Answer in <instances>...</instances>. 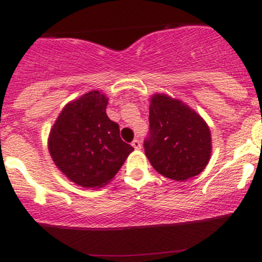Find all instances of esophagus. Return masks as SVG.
I'll list each match as a JSON object with an SVG mask.
<instances>
[{
    "mask_svg": "<svg viewBox=\"0 0 262 262\" xmlns=\"http://www.w3.org/2000/svg\"><path fill=\"white\" fill-rule=\"evenodd\" d=\"M132 146H133V148H134L135 150H140V149H141V144H140V141L138 140V139L133 140V143H132Z\"/></svg>",
    "mask_w": 262,
    "mask_h": 262,
    "instance_id": "1",
    "label": "esophagus"
}]
</instances>
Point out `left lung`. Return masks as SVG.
Wrapping results in <instances>:
<instances>
[{
	"mask_svg": "<svg viewBox=\"0 0 262 262\" xmlns=\"http://www.w3.org/2000/svg\"><path fill=\"white\" fill-rule=\"evenodd\" d=\"M150 132L145 155L159 173L185 181L206 169L212 152L208 124L196 111L165 93H155L149 106Z\"/></svg>",
	"mask_w": 262,
	"mask_h": 262,
	"instance_id": "left-lung-1",
	"label": "left lung"
}]
</instances>
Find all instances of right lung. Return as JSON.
<instances>
[{"instance_id":"obj_1","label":"right lung","mask_w":262,"mask_h":262,"mask_svg":"<svg viewBox=\"0 0 262 262\" xmlns=\"http://www.w3.org/2000/svg\"><path fill=\"white\" fill-rule=\"evenodd\" d=\"M108 97L97 90L69 102L48 138L54 164L71 182L100 188L112 181L133 146L119 137V125L108 118Z\"/></svg>"}]
</instances>
